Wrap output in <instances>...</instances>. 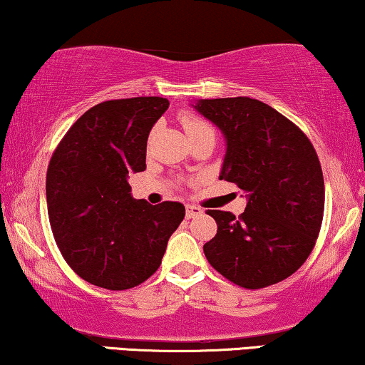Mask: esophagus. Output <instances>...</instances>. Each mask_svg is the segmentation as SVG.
<instances>
[{"label":"esophagus","instance_id":"34e87169","mask_svg":"<svg viewBox=\"0 0 365 365\" xmlns=\"http://www.w3.org/2000/svg\"><path fill=\"white\" fill-rule=\"evenodd\" d=\"M201 212H202L201 207L192 206V204H187V206H186V217H187V219L196 217V216H199V214H201Z\"/></svg>","mask_w":365,"mask_h":365}]
</instances>
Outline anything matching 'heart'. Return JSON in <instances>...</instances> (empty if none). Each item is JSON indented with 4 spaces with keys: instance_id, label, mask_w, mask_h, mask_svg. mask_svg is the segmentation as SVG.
I'll use <instances>...</instances> for the list:
<instances>
[{
    "instance_id": "obj_1",
    "label": "heart",
    "mask_w": 365,
    "mask_h": 365,
    "mask_svg": "<svg viewBox=\"0 0 365 365\" xmlns=\"http://www.w3.org/2000/svg\"><path fill=\"white\" fill-rule=\"evenodd\" d=\"M181 123H182L184 131H186V134H187V138L196 136V134H199V133L209 131V129H211V126H209L206 121H202L201 118L194 116V114H184V116L181 118Z\"/></svg>"
}]
</instances>
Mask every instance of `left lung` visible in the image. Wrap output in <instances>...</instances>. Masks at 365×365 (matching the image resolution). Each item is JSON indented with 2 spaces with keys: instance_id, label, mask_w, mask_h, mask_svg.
<instances>
[{
  "instance_id": "8db88e82",
  "label": "left lung",
  "mask_w": 365,
  "mask_h": 365,
  "mask_svg": "<svg viewBox=\"0 0 365 365\" xmlns=\"http://www.w3.org/2000/svg\"><path fill=\"white\" fill-rule=\"evenodd\" d=\"M191 106L226 139L219 179L246 192L239 219L207 211L217 234L207 261L237 286L261 289L292 276L321 231L324 178L316 149L296 124L251 98L199 99Z\"/></svg>"
}]
</instances>
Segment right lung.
Wrapping results in <instances>:
<instances>
[{
  "label": "right lung",
  "mask_w": 365,
  "mask_h": 365,
  "mask_svg": "<svg viewBox=\"0 0 365 365\" xmlns=\"http://www.w3.org/2000/svg\"><path fill=\"white\" fill-rule=\"evenodd\" d=\"M168 108L158 96L99 103L69 128L49 161L54 239L73 271L94 286L124 291L151 277L186 214L181 202L138 201L128 182L146 169L148 136Z\"/></svg>",
  "instance_id": "obj_1"
}]
</instances>
